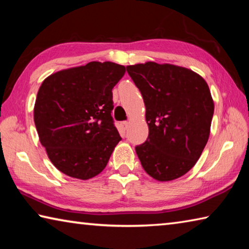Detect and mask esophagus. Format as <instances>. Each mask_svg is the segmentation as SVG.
Masks as SVG:
<instances>
[{
  "mask_svg": "<svg viewBox=\"0 0 249 249\" xmlns=\"http://www.w3.org/2000/svg\"><path fill=\"white\" fill-rule=\"evenodd\" d=\"M121 125H122V127H123V129H126V128H127V126H128V122L127 121L122 122Z\"/></svg>",
  "mask_w": 249,
  "mask_h": 249,
  "instance_id": "1",
  "label": "esophagus"
}]
</instances>
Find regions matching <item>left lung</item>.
<instances>
[{"mask_svg":"<svg viewBox=\"0 0 249 249\" xmlns=\"http://www.w3.org/2000/svg\"><path fill=\"white\" fill-rule=\"evenodd\" d=\"M126 70L144 99L149 134L135 147L144 170L175 180L199 160L210 136L214 103L208 83L192 70L146 62Z\"/></svg>","mask_w":249,"mask_h":249,"instance_id":"obj_1","label":"left lung"}]
</instances>
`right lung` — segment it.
<instances>
[{"label": "right lung", "mask_w": 249, "mask_h": 249, "mask_svg": "<svg viewBox=\"0 0 249 249\" xmlns=\"http://www.w3.org/2000/svg\"><path fill=\"white\" fill-rule=\"evenodd\" d=\"M114 62L92 61L49 75L37 93L34 121L53 166L72 178L99 175L122 138L112 117V89L125 73Z\"/></svg>", "instance_id": "obj_1"}]
</instances>
